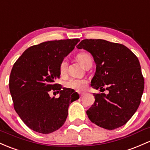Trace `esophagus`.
Returning a JSON list of instances; mask_svg holds the SVG:
<instances>
[{"instance_id":"obj_1","label":"esophagus","mask_w":150,"mask_h":150,"mask_svg":"<svg viewBox=\"0 0 150 150\" xmlns=\"http://www.w3.org/2000/svg\"><path fill=\"white\" fill-rule=\"evenodd\" d=\"M84 95H85V93H80V98H83V97L84 96Z\"/></svg>"}]
</instances>
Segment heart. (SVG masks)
Instances as JSON below:
<instances>
[{"label": "heart", "mask_w": 150, "mask_h": 150, "mask_svg": "<svg viewBox=\"0 0 150 150\" xmlns=\"http://www.w3.org/2000/svg\"><path fill=\"white\" fill-rule=\"evenodd\" d=\"M78 58L79 61L81 62V64L85 65L86 62L88 61V60H90L92 57L89 54L86 53V52H80L78 55ZM67 65H68L67 59L64 58L60 64V72L62 75H65L66 73ZM87 84H88V82L85 79L71 78L65 83V85L67 88L81 91V90H83L84 89H85V88L87 87Z\"/></svg>", "instance_id": "obj_1"}]
</instances>
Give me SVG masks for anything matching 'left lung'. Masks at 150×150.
<instances>
[{"mask_svg": "<svg viewBox=\"0 0 150 150\" xmlns=\"http://www.w3.org/2000/svg\"><path fill=\"white\" fill-rule=\"evenodd\" d=\"M77 47L91 53L96 64L91 86L96 90L106 86L109 91L93 93L95 103L86 112L89 119L110 130L125 125L137 110L144 91L138 58L124 45L102 39L83 40Z\"/></svg>", "mask_w": 150, "mask_h": 150, "instance_id": "1", "label": "left lung"}]
</instances>
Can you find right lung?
<instances>
[{
	"mask_svg": "<svg viewBox=\"0 0 150 150\" xmlns=\"http://www.w3.org/2000/svg\"><path fill=\"white\" fill-rule=\"evenodd\" d=\"M79 41L52 40L31 46L15 62L9 80L14 109L33 131L49 134L61 127L69 105L80 98L72 89L55 84L60 78V62ZM51 89L57 90L60 97L51 98Z\"/></svg>",
	"mask_w": 150,
	"mask_h": 150,
	"instance_id": "obj_1",
	"label": "right lung"
}]
</instances>
